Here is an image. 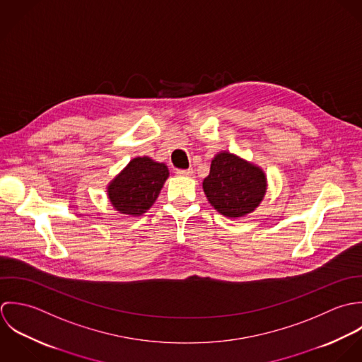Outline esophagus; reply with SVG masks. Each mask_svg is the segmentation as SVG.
Masks as SVG:
<instances>
[{
	"label": "esophagus",
	"instance_id": "obj_1",
	"mask_svg": "<svg viewBox=\"0 0 362 362\" xmlns=\"http://www.w3.org/2000/svg\"><path fill=\"white\" fill-rule=\"evenodd\" d=\"M176 173L179 176H192L193 175V169H177Z\"/></svg>",
	"mask_w": 362,
	"mask_h": 362
}]
</instances>
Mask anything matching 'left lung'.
Returning a JSON list of instances; mask_svg holds the SVG:
<instances>
[{"mask_svg":"<svg viewBox=\"0 0 362 362\" xmlns=\"http://www.w3.org/2000/svg\"><path fill=\"white\" fill-rule=\"evenodd\" d=\"M266 186L260 168L229 152H219L211 160L210 175L203 182L211 206L229 218L252 213L263 200Z\"/></svg>","mask_w":362,"mask_h":362,"instance_id":"left-lung-1","label":"left lung"}]
</instances>
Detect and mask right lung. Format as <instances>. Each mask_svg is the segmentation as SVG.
Segmentation results:
<instances>
[{
    "mask_svg": "<svg viewBox=\"0 0 362 362\" xmlns=\"http://www.w3.org/2000/svg\"><path fill=\"white\" fill-rule=\"evenodd\" d=\"M168 176L165 163L148 156L134 158L109 185L110 203L123 214L141 216L155 203Z\"/></svg>",
    "mask_w": 362,
    "mask_h": 362,
    "instance_id": "right-lung-1",
    "label": "right lung"
}]
</instances>
